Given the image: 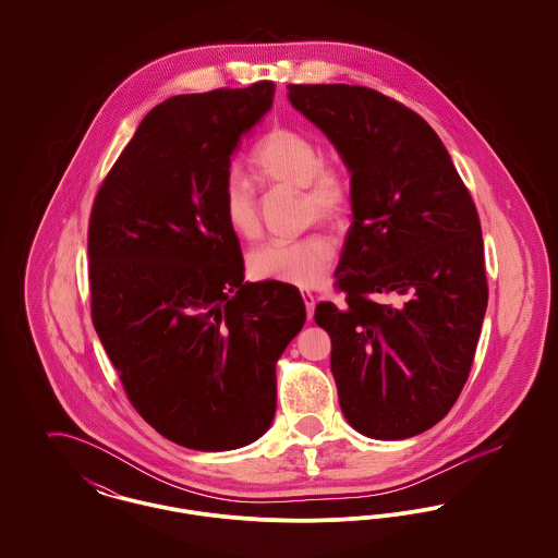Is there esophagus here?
I'll list each match as a JSON object with an SVG mask.
<instances>
[{"label": "esophagus", "instance_id": "1", "mask_svg": "<svg viewBox=\"0 0 558 558\" xmlns=\"http://www.w3.org/2000/svg\"><path fill=\"white\" fill-rule=\"evenodd\" d=\"M301 296H303L305 307H307V318H314V310H316V296H314V292L301 291Z\"/></svg>", "mask_w": 558, "mask_h": 558}]
</instances>
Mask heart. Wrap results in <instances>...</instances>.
I'll return each instance as SVG.
<instances>
[{
    "label": "heart",
    "instance_id": "1",
    "mask_svg": "<svg viewBox=\"0 0 558 558\" xmlns=\"http://www.w3.org/2000/svg\"><path fill=\"white\" fill-rule=\"evenodd\" d=\"M253 171L274 186L301 187L307 219L339 223L353 203V187L345 171L322 160L319 144L294 128H274L251 153ZM221 211L240 239H255L262 230L259 203L253 186L230 173L221 184ZM335 262V244L324 234L303 239L269 240L248 255V271L257 280L292 287H314Z\"/></svg>",
    "mask_w": 558,
    "mask_h": 558
}]
</instances>
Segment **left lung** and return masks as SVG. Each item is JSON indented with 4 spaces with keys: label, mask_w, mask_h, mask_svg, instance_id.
<instances>
[{
    "label": "left lung",
    "mask_w": 558,
    "mask_h": 558,
    "mask_svg": "<svg viewBox=\"0 0 558 558\" xmlns=\"http://www.w3.org/2000/svg\"><path fill=\"white\" fill-rule=\"evenodd\" d=\"M351 173L353 223L318 303L347 423L372 439L437 425L460 396L487 307L475 203L421 114L362 85H289ZM398 298V304L385 302Z\"/></svg>",
    "instance_id": "1"
}]
</instances>
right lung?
I'll return each mask as SVG.
<instances>
[{
	"instance_id": "right-lung-1",
	"label": "right lung",
	"mask_w": 558,
	"mask_h": 558,
	"mask_svg": "<svg viewBox=\"0 0 558 558\" xmlns=\"http://www.w3.org/2000/svg\"><path fill=\"white\" fill-rule=\"evenodd\" d=\"M274 83L153 108L96 194L92 322L137 414L190 450H236L276 412V362L305 324L292 284L244 282L221 211L232 153Z\"/></svg>"
}]
</instances>
